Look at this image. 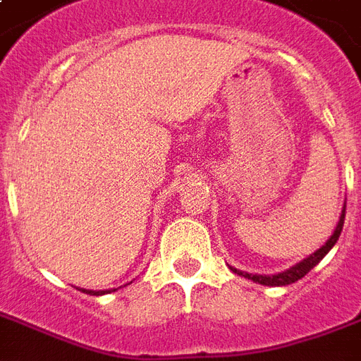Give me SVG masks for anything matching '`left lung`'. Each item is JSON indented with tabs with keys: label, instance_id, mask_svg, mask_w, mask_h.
<instances>
[{
	"label": "left lung",
	"instance_id": "8db88e82",
	"mask_svg": "<svg viewBox=\"0 0 361 361\" xmlns=\"http://www.w3.org/2000/svg\"><path fill=\"white\" fill-rule=\"evenodd\" d=\"M345 210H346V202L343 204V212H341L339 221H337V225H335L334 235L327 238L326 244L318 247L314 254H310L309 257H305V259H301L299 263L290 267V269H286V271L282 272H276V274H252V272L238 271V269H235V267H231V271L235 272V274H238V276H244V279L252 280V282H255V284H263V286L293 284V282H297V280H301L307 272L312 271V269H314V267L318 265L324 257H326L327 252L335 246V242L339 240L341 231H343V225H345Z\"/></svg>",
	"mask_w": 361,
	"mask_h": 361
}]
</instances>
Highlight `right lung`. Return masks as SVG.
I'll return each instance as SVG.
<instances>
[{
    "label": "right lung",
    "instance_id": "1",
    "mask_svg": "<svg viewBox=\"0 0 361 361\" xmlns=\"http://www.w3.org/2000/svg\"><path fill=\"white\" fill-rule=\"evenodd\" d=\"M81 291L89 293V295H106V293H111V291H115V290H98V291H94V290H82V288H81Z\"/></svg>",
    "mask_w": 361,
    "mask_h": 361
}]
</instances>
